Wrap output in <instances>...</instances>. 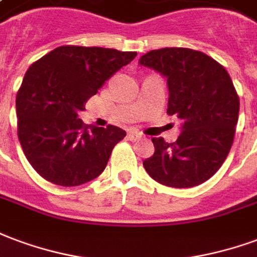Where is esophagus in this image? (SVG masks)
I'll return each instance as SVG.
<instances>
[{"mask_svg":"<svg viewBox=\"0 0 257 257\" xmlns=\"http://www.w3.org/2000/svg\"><path fill=\"white\" fill-rule=\"evenodd\" d=\"M128 136L131 140H139V139L143 138V134H140L138 131H129Z\"/></svg>","mask_w":257,"mask_h":257,"instance_id":"1","label":"esophagus"}]
</instances>
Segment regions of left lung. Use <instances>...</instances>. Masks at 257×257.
Masks as SVG:
<instances>
[{"label":"left lung","mask_w":257,"mask_h":257,"mask_svg":"<svg viewBox=\"0 0 257 257\" xmlns=\"http://www.w3.org/2000/svg\"><path fill=\"white\" fill-rule=\"evenodd\" d=\"M139 62L166 77L167 114L182 121L176 143L153 139L155 153L143 162L146 172L166 187L203 184L225 162L238 121L240 99L227 70L185 47L151 50Z\"/></svg>","instance_id":"obj_1"}]
</instances>
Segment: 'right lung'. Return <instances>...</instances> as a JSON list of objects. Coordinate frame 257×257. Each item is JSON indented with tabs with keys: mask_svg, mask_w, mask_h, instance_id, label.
<instances>
[{
	"mask_svg": "<svg viewBox=\"0 0 257 257\" xmlns=\"http://www.w3.org/2000/svg\"><path fill=\"white\" fill-rule=\"evenodd\" d=\"M136 51L60 46L34 62L16 95L17 135L35 172L61 187H76L103 172L118 126L84 125L79 113L104 81L128 65Z\"/></svg>",
	"mask_w": 257,
	"mask_h": 257,
	"instance_id": "1",
	"label": "right lung"
}]
</instances>
